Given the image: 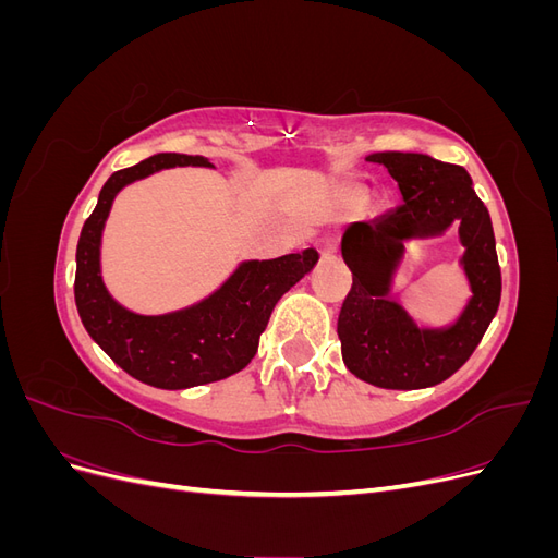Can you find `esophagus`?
Wrapping results in <instances>:
<instances>
[{
	"label": "esophagus",
	"instance_id": "34e87169",
	"mask_svg": "<svg viewBox=\"0 0 558 558\" xmlns=\"http://www.w3.org/2000/svg\"><path fill=\"white\" fill-rule=\"evenodd\" d=\"M316 248L320 253V258H330V256H335V251H337V240L328 234V238H320Z\"/></svg>",
	"mask_w": 558,
	"mask_h": 558
}]
</instances>
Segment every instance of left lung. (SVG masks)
Instances as JSON below:
<instances>
[{"instance_id": "8db88e82", "label": "left lung", "mask_w": 558, "mask_h": 558, "mask_svg": "<svg viewBox=\"0 0 558 558\" xmlns=\"http://www.w3.org/2000/svg\"><path fill=\"white\" fill-rule=\"evenodd\" d=\"M398 181L402 205L373 223H351L342 234V258L353 283L337 318L342 359L351 375L396 391L428 388L449 379L477 349L500 305V267L488 209L459 165L424 154L367 156ZM453 222L466 251L462 257L473 295L451 327L424 329L390 300L403 242L439 236Z\"/></svg>"}]
</instances>
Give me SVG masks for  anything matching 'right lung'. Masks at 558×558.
Returning a JSON list of instances; mask_svg holds the SVG:
<instances>
[{
  "label": "right lung",
  "mask_w": 558,
  "mask_h": 558,
  "mask_svg": "<svg viewBox=\"0 0 558 558\" xmlns=\"http://www.w3.org/2000/svg\"><path fill=\"white\" fill-rule=\"evenodd\" d=\"M189 165L214 167L202 156L158 154L113 172L99 191L97 207L83 223L76 246L74 298L88 335L130 377L170 391L211 384L244 369L256 356L279 298L318 263L314 248L272 260H244L209 298L160 316L134 314L118 305L99 267L102 230L113 197L132 181Z\"/></svg>",
  "instance_id": "1"
}]
</instances>
